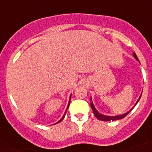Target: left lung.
Segmentation results:
<instances>
[{
  "label": "left lung",
  "mask_w": 152,
  "mask_h": 152,
  "mask_svg": "<svg viewBox=\"0 0 152 152\" xmlns=\"http://www.w3.org/2000/svg\"><path fill=\"white\" fill-rule=\"evenodd\" d=\"M133 56L135 57V58L136 60H138L139 61V58H138V57H137L136 54H135V52L133 53ZM141 96H142V94L140 95V96H139V100H137L136 103H135V105H136L137 103H138V102L139 101V100H140L141 98ZM135 106H134L133 107H135ZM91 108H92V110H93V113H94V116H96V118H97L98 119H100V120H102V121H115V120H118V119H123L124 117H126L127 115H128L129 113H130V111L132 110V109H131L129 112L123 114V115H119V116H105V115H103V114L100 113L98 112L97 110H96V108H95L94 105L93 104V103L91 102Z\"/></svg>",
  "instance_id": "1"
}]
</instances>
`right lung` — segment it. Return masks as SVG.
<instances>
[{"instance_id": "1", "label": "right lung", "mask_w": 152, "mask_h": 152, "mask_svg": "<svg viewBox=\"0 0 152 152\" xmlns=\"http://www.w3.org/2000/svg\"><path fill=\"white\" fill-rule=\"evenodd\" d=\"M70 101H71V96H70V100H69V102H68V107H67V109H66V110H65V112H64V115H63L62 118H61V119H60L59 121H58V122H57V123H60V122H61V120H62V119H64V116H65V113H66V112H67V110H68V107H69V104H70Z\"/></svg>"}]
</instances>
